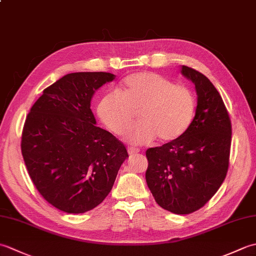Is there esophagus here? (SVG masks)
<instances>
[{
	"instance_id": "1",
	"label": "esophagus",
	"mask_w": 256,
	"mask_h": 256,
	"mask_svg": "<svg viewBox=\"0 0 256 256\" xmlns=\"http://www.w3.org/2000/svg\"><path fill=\"white\" fill-rule=\"evenodd\" d=\"M128 152L130 155H136V154L140 153L138 150L133 148H128Z\"/></svg>"
}]
</instances>
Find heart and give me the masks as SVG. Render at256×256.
<instances>
[{
    "label": "heart",
    "mask_w": 256,
    "mask_h": 256,
    "mask_svg": "<svg viewBox=\"0 0 256 256\" xmlns=\"http://www.w3.org/2000/svg\"><path fill=\"white\" fill-rule=\"evenodd\" d=\"M194 113L192 92L155 72L130 74L118 94L104 96L98 104L102 123L118 136L134 126L138 114L142 124L128 136L135 145L150 144L156 138L162 144L175 142L188 131Z\"/></svg>",
    "instance_id": "b5f03b06"
}]
</instances>
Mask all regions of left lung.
<instances>
[{
    "mask_svg": "<svg viewBox=\"0 0 256 256\" xmlns=\"http://www.w3.org/2000/svg\"><path fill=\"white\" fill-rule=\"evenodd\" d=\"M197 92L194 121L182 136L146 150V182L162 209L188 214L208 202L229 168L232 126L220 94L204 74L182 66Z\"/></svg>",
    "mask_w": 256,
    "mask_h": 256,
    "instance_id": "1",
    "label": "left lung"
}]
</instances>
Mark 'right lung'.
Masks as SVG:
<instances>
[{
  "label": "right lung",
  "mask_w": 256,
  "mask_h": 256,
  "mask_svg": "<svg viewBox=\"0 0 256 256\" xmlns=\"http://www.w3.org/2000/svg\"><path fill=\"white\" fill-rule=\"evenodd\" d=\"M116 79L110 72L64 76L40 96L22 133V155L42 198L67 214H84L111 192L128 158L122 142L96 125L94 92Z\"/></svg>",
  "instance_id": "right-lung-1"
}]
</instances>
